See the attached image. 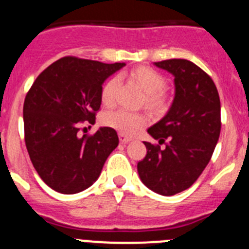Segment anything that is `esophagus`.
<instances>
[{"instance_id": "esophagus-1", "label": "esophagus", "mask_w": 249, "mask_h": 249, "mask_svg": "<svg viewBox=\"0 0 249 249\" xmlns=\"http://www.w3.org/2000/svg\"><path fill=\"white\" fill-rule=\"evenodd\" d=\"M119 138H120V142L122 144H127L129 142H131V138L127 137V135H125V134H119Z\"/></svg>"}]
</instances>
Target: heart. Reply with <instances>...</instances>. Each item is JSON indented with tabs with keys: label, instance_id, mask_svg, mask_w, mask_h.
Returning <instances> with one entry per match:
<instances>
[{
	"label": "heart",
	"instance_id": "obj_1",
	"mask_svg": "<svg viewBox=\"0 0 249 249\" xmlns=\"http://www.w3.org/2000/svg\"><path fill=\"white\" fill-rule=\"evenodd\" d=\"M131 79L145 92V103L153 109H161L165 105L163 90L165 79L157 70L146 66L134 69L130 72ZM118 77H110L101 88V103L105 107H111L114 103ZM148 123V118L142 112H134L125 109L109 111L104 115V124L125 135H133Z\"/></svg>",
	"mask_w": 249,
	"mask_h": 249
}]
</instances>
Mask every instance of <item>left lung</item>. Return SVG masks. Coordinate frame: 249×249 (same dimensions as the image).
Masks as SVG:
<instances>
[{"mask_svg": "<svg viewBox=\"0 0 249 249\" xmlns=\"http://www.w3.org/2000/svg\"><path fill=\"white\" fill-rule=\"evenodd\" d=\"M174 76V99L165 115L148 129L165 148L144 142L146 155L138 163L145 187L169 196L188 189L208 165L220 134V101L209 75L184 59L154 62Z\"/></svg>", "mask_w": 249, "mask_h": 249, "instance_id": "8db88e82", "label": "left lung"}]
</instances>
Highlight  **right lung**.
<instances>
[{"label":"right lung","mask_w":249,"mask_h":249,"mask_svg":"<svg viewBox=\"0 0 249 249\" xmlns=\"http://www.w3.org/2000/svg\"><path fill=\"white\" fill-rule=\"evenodd\" d=\"M124 66L69 56L32 84L23 104L25 142L35 169L51 189L75 194L98 180L118 146V134L101 126L91 137H79V124H94L104 81Z\"/></svg>","instance_id":"1"}]
</instances>
